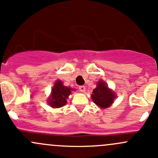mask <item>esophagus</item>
<instances>
[{"label":"esophagus","mask_w":158,"mask_h":158,"mask_svg":"<svg viewBox=\"0 0 158 158\" xmlns=\"http://www.w3.org/2000/svg\"><path fill=\"white\" fill-rule=\"evenodd\" d=\"M79 91H80V92H85V87L84 86V85H80V86H79Z\"/></svg>","instance_id":"obj_1"}]
</instances>
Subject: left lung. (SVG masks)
<instances>
[{
  "instance_id": "obj_1",
  "label": "left lung",
  "mask_w": 158,
  "mask_h": 158,
  "mask_svg": "<svg viewBox=\"0 0 158 158\" xmlns=\"http://www.w3.org/2000/svg\"><path fill=\"white\" fill-rule=\"evenodd\" d=\"M94 102L99 107L108 108L112 104L115 95L114 92L108 88L106 83L103 81L98 82L97 87L93 89V94L92 95Z\"/></svg>"
}]
</instances>
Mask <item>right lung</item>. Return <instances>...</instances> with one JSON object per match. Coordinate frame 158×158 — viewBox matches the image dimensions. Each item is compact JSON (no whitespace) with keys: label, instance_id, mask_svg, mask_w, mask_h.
I'll list each match as a JSON object with an SVG mask.
<instances>
[{"label":"right lung","instance_id":"right-lung-1","mask_svg":"<svg viewBox=\"0 0 158 158\" xmlns=\"http://www.w3.org/2000/svg\"><path fill=\"white\" fill-rule=\"evenodd\" d=\"M73 89L64 86L61 81L56 82L52 87L51 98L49 99V104L52 108H60L66 105V99L71 94Z\"/></svg>","mask_w":158,"mask_h":158}]
</instances>
